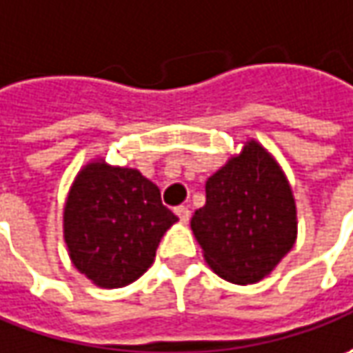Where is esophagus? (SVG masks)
<instances>
[{
  "mask_svg": "<svg viewBox=\"0 0 353 353\" xmlns=\"http://www.w3.org/2000/svg\"><path fill=\"white\" fill-rule=\"evenodd\" d=\"M176 214H177V219H179V223H189V216H191V211H189L188 207H177L176 209Z\"/></svg>",
  "mask_w": 353,
  "mask_h": 353,
  "instance_id": "esophagus-1",
  "label": "esophagus"
}]
</instances>
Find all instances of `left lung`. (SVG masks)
Wrapping results in <instances>:
<instances>
[{"label": "left lung", "mask_w": 353, "mask_h": 353, "mask_svg": "<svg viewBox=\"0 0 353 353\" xmlns=\"http://www.w3.org/2000/svg\"><path fill=\"white\" fill-rule=\"evenodd\" d=\"M205 191L191 230L211 270L236 285L272 274L297 238L293 191L274 156L248 140L207 179Z\"/></svg>", "instance_id": "8db88e82"}]
</instances>
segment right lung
<instances>
[{
  "instance_id": "add662e5",
  "label": "right lung",
  "mask_w": 353,
  "mask_h": 353,
  "mask_svg": "<svg viewBox=\"0 0 353 353\" xmlns=\"http://www.w3.org/2000/svg\"><path fill=\"white\" fill-rule=\"evenodd\" d=\"M176 221L158 185L139 170L95 160L68 193L64 240L79 274L113 289L137 281L152 265L160 240Z\"/></svg>"
}]
</instances>
